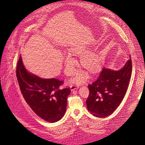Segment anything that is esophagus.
Listing matches in <instances>:
<instances>
[{"mask_svg": "<svg viewBox=\"0 0 145 145\" xmlns=\"http://www.w3.org/2000/svg\"><path fill=\"white\" fill-rule=\"evenodd\" d=\"M78 87L77 86H76V85L72 84V85L71 86V91H73L74 90L78 89Z\"/></svg>", "mask_w": 145, "mask_h": 145, "instance_id": "esophagus-1", "label": "esophagus"}]
</instances>
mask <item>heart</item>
Returning <instances> with one entry per match:
<instances>
[{
    "label": "heart",
    "instance_id": "heart-1",
    "mask_svg": "<svg viewBox=\"0 0 145 145\" xmlns=\"http://www.w3.org/2000/svg\"><path fill=\"white\" fill-rule=\"evenodd\" d=\"M69 55H66L64 58L65 71L67 74H71L74 71L76 60L72 55H81L80 63L81 66L92 73L98 72L102 68L103 59L101 55L95 50H87L84 46H76L69 49ZM88 77V74L84 71L78 72L72 81L76 84H81Z\"/></svg>",
    "mask_w": 145,
    "mask_h": 145
}]
</instances>
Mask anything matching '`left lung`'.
Segmentation results:
<instances>
[{
	"mask_svg": "<svg viewBox=\"0 0 145 145\" xmlns=\"http://www.w3.org/2000/svg\"><path fill=\"white\" fill-rule=\"evenodd\" d=\"M132 72L131 57L119 71L103 68L96 81L88 86L90 93L86 101L88 110L97 118L111 115L122 101Z\"/></svg>",
	"mask_w": 145,
	"mask_h": 145,
	"instance_id": "left-lung-1",
	"label": "left lung"
}]
</instances>
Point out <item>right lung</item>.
<instances>
[{"mask_svg": "<svg viewBox=\"0 0 145 145\" xmlns=\"http://www.w3.org/2000/svg\"><path fill=\"white\" fill-rule=\"evenodd\" d=\"M17 78L26 103L40 118L50 123L59 120L66 111L69 88L61 89L63 81L57 79H44L26 69L20 56L16 70Z\"/></svg>", "mask_w": 145, "mask_h": 145, "instance_id": "add662e5", "label": "right lung"}]
</instances>
